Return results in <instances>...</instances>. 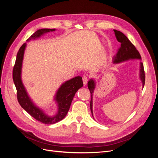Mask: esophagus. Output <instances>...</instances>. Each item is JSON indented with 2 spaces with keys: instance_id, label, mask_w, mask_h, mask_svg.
<instances>
[{
  "instance_id": "1",
  "label": "esophagus",
  "mask_w": 158,
  "mask_h": 158,
  "mask_svg": "<svg viewBox=\"0 0 158 158\" xmlns=\"http://www.w3.org/2000/svg\"><path fill=\"white\" fill-rule=\"evenodd\" d=\"M82 80H83V83L84 85L88 83V78L86 76H84L82 77Z\"/></svg>"
}]
</instances>
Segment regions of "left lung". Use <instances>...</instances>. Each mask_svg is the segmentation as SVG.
Instances as JSON below:
<instances>
[{"label":"left lung","instance_id":"obj_1","mask_svg":"<svg viewBox=\"0 0 158 158\" xmlns=\"http://www.w3.org/2000/svg\"><path fill=\"white\" fill-rule=\"evenodd\" d=\"M115 34V37L118 42L121 43V47L118 49V52L116 56L113 58V63H120L121 62L128 60L130 59H141V56L139 52L136 49L135 46L130 41L127 36L122 32L117 31L116 30H113ZM140 78L142 80L143 86L145 84V73L144 69V65L140 63ZM88 87L91 94V101H90V109L93 116V110H92V95L94 91L95 87V81L93 79H91L88 83ZM94 117V116H93Z\"/></svg>","mask_w":158,"mask_h":158}]
</instances>
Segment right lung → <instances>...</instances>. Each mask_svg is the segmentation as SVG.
Here are the masks:
<instances>
[{
    "instance_id": "1",
    "label": "right lung",
    "mask_w": 158,
    "mask_h": 158,
    "mask_svg": "<svg viewBox=\"0 0 158 158\" xmlns=\"http://www.w3.org/2000/svg\"><path fill=\"white\" fill-rule=\"evenodd\" d=\"M55 30V29L38 30L27 41H29L31 39L35 40V38L40 37L45 33ZM26 47V44L25 43L19 49L12 72L14 83L17 90L18 101L21 107L37 121L47 125L58 123L66 117L76 92L83 86L82 78L81 76H76L66 81L60 85L55 98V100L58 104V111L54 116L47 115L42 109L37 107L32 102L22 83L21 79L22 65Z\"/></svg>"
}]
</instances>
